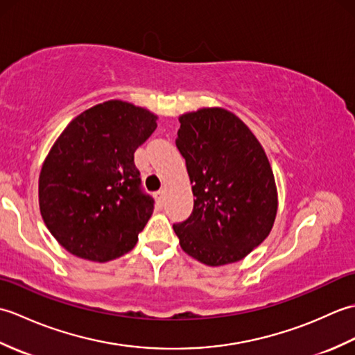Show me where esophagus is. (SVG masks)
<instances>
[{
	"instance_id": "esophagus-1",
	"label": "esophagus",
	"mask_w": 355,
	"mask_h": 355,
	"mask_svg": "<svg viewBox=\"0 0 355 355\" xmlns=\"http://www.w3.org/2000/svg\"><path fill=\"white\" fill-rule=\"evenodd\" d=\"M155 198H157V201H158V205H163L164 202V191L162 189V191H158V192H155Z\"/></svg>"
}]
</instances>
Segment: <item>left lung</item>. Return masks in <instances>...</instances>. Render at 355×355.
Wrapping results in <instances>:
<instances>
[{
  "mask_svg": "<svg viewBox=\"0 0 355 355\" xmlns=\"http://www.w3.org/2000/svg\"><path fill=\"white\" fill-rule=\"evenodd\" d=\"M175 145L186 160L193 210L173 224L180 245L210 267L241 261L268 236L277 191L266 150L224 108L180 116Z\"/></svg>",
  "mask_w": 355,
  "mask_h": 355,
  "instance_id": "8db88e82",
  "label": "left lung"
}]
</instances>
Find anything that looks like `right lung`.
<instances>
[{"instance_id":"1","label":"right lung","mask_w":355,"mask_h":355,"mask_svg":"<svg viewBox=\"0 0 355 355\" xmlns=\"http://www.w3.org/2000/svg\"><path fill=\"white\" fill-rule=\"evenodd\" d=\"M157 116L123 101L96 105L59 135L40 173L42 220L65 250L107 262L130 252L153 215L134 153Z\"/></svg>"}]
</instances>
